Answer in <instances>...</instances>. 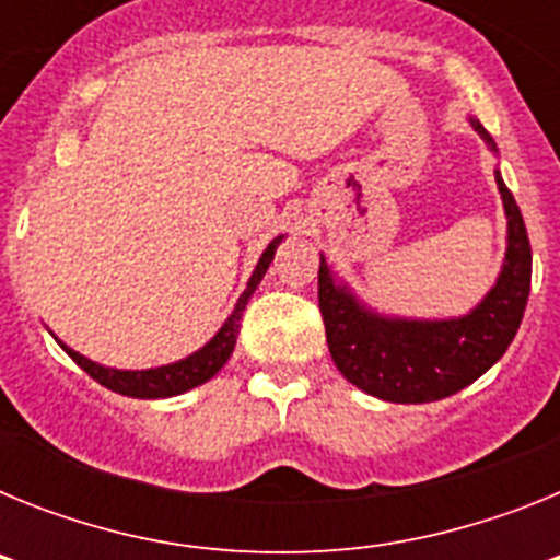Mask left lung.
<instances>
[{
	"label": "left lung",
	"instance_id": "1",
	"mask_svg": "<svg viewBox=\"0 0 560 560\" xmlns=\"http://www.w3.org/2000/svg\"><path fill=\"white\" fill-rule=\"evenodd\" d=\"M471 126L497 153L482 122L471 120ZM493 173L508 215V249L497 283L468 314L448 319L378 314L319 255V311L330 359L350 384L373 398L393 404L448 398L488 373L516 336L530 296L533 252L522 210L499 171Z\"/></svg>",
	"mask_w": 560,
	"mask_h": 560
}]
</instances>
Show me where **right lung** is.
<instances>
[{
  "instance_id": "right-lung-1",
  "label": "right lung",
  "mask_w": 560,
  "mask_h": 560,
  "mask_svg": "<svg viewBox=\"0 0 560 560\" xmlns=\"http://www.w3.org/2000/svg\"><path fill=\"white\" fill-rule=\"evenodd\" d=\"M283 235H277L269 246L264 249L260 260H257L255 271H252L249 283H246L244 294L237 296L235 308L232 314L226 316V323L221 325V330L207 341L205 348H199L196 353H190L187 359L173 361V364H162V368H151V370H114V368H103L97 361L86 359L81 355L78 350L67 348L61 339L56 336V341L67 350V355L75 361L78 368L86 370L97 384H103L106 389L112 393H120L128 395V398H173V395H182L187 389L199 387L205 381H210L212 375L219 373L221 368L226 364V359L232 355L235 350V339H237V330H241V316H244L246 303H249V296L255 294L257 283L264 280V275L269 271V264L275 260V252L280 246ZM52 334V330H49Z\"/></svg>"
}]
</instances>
